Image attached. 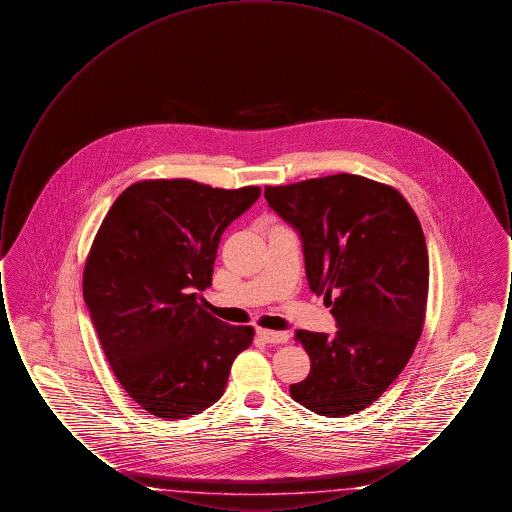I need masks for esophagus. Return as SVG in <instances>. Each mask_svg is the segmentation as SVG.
Instances as JSON below:
<instances>
[{"label":"esophagus","mask_w":512,"mask_h":512,"mask_svg":"<svg viewBox=\"0 0 512 512\" xmlns=\"http://www.w3.org/2000/svg\"><path fill=\"white\" fill-rule=\"evenodd\" d=\"M257 336L267 343H286L290 340V334L288 332H274V330H267V328H259L257 330Z\"/></svg>","instance_id":"obj_1"}]
</instances>
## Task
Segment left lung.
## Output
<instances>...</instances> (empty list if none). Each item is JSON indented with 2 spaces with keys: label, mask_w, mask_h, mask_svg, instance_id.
I'll use <instances>...</instances> for the list:
<instances>
[{
  "label": "left lung",
  "mask_w": 512,
  "mask_h": 512,
  "mask_svg": "<svg viewBox=\"0 0 512 512\" xmlns=\"http://www.w3.org/2000/svg\"><path fill=\"white\" fill-rule=\"evenodd\" d=\"M265 197L301 234L309 286L340 326L336 338L297 330L311 372L290 393L322 416L359 413L401 374L424 328L430 267L420 220L393 186L359 174L265 186Z\"/></svg>",
  "instance_id": "obj_1"
}]
</instances>
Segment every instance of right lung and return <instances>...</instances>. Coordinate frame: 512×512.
<instances>
[{
  "label": "right lung",
  "instance_id": "add662e5",
  "mask_svg": "<svg viewBox=\"0 0 512 512\" xmlns=\"http://www.w3.org/2000/svg\"><path fill=\"white\" fill-rule=\"evenodd\" d=\"M259 195V186L140 180L101 222L84 265V301L122 390L147 413H201L251 345V326L213 317L197 292L211 286L222 232Z\"/></svg>",
  "mask_w": 512,
  "mask_h": 512
}]
</instances>
